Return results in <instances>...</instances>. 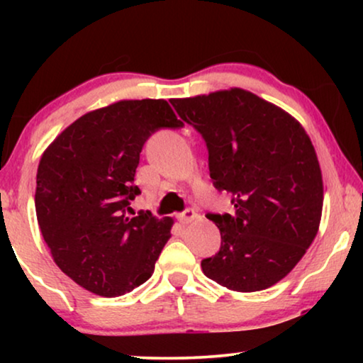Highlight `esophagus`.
Wrapping results in <instances>:
<instances>
[{
  "label": "esophagus",
  "mask_w": 363,
  "mask_h": 363,
  "mask_svg": "<svg viewBox=\"0 0 363 363\" xmlns=\"http://www.w3.org/2000/svg\"><path fill=\"white\" fill-rule=\"evenodd\" d=\"M195 218H196V211L193 210V208H186L185 211L178 215V220H180L182 223H191Z\"/></svg>",
  "instance_id": "esophagus-1"
}]
</instances>
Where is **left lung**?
Returning a JSON list of instances; mask_svg holds the SVG:
<instances>
[{
  "label": "left lung",
  "mask_w": 363,
  "mask_h": 363,
  "mask_svg": "<svg viewBox=\"0 0 363 363\" xmlns=\"http://www.w3.org/2000/svg\"><path fill=\"white\" fill-rule=\"evenodd\" d=\"M170 102L205 138L213 185L235 205L233 215H206L221 247L201 261L203 272L238 292L274 286L319 231L324 185L309 135L281 107L240 87Z\"/></svg>",
  "instance_id": "obj_1"
}]
</instances>
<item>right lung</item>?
Wrapping results in <instances>:
<instances>
[{
  "instance_id": "obj_1",
  "label": "right lung",
  "mask_w": 363,
  "mask_h": 363,
  "mask_svg": "<svg viewBox=\"0 0 363 363\" xmlns=\"http://www.w3.org/2000/svg\"><path fill=\"white\" fill-rule=\"evenodd\" d=\"M182 125L163 99L118 101L79 117L44 150L38 223L54 262L84 289L117 297L153 274L173 220L128 215L140 193L133 177L147 138Z\"/></svg>"
}]
</instances>
